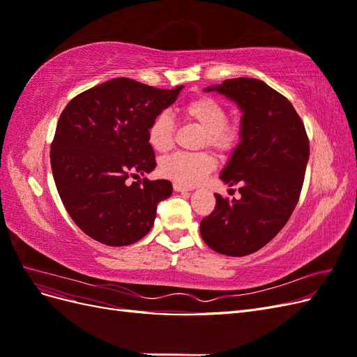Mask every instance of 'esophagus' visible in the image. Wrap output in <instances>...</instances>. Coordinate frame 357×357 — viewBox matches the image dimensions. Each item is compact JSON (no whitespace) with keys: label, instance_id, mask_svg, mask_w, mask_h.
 Listing matches in <instances>:
<instances>
[{"label":"esophagus","instance_id":"34e87169","mask_svg":"<svg viewBox=\"0 0 357 357\" xmlns=\"http://www.w3.org/2000/svg\"><path fill=\"white\" fill-rule=\"evenodd\" d=\"M174 190L176 192H188V190H190V188H188V186H185V185H180V183H174Z\"/></svg>","mask_w":357,"mask_h":357}]
</instances>
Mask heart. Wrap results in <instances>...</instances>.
Returning <instances> with one entry per match:
<instances>
[{"mask_svg": "<svg viewBox=\"0 0 357 357\" xmlns=\"http://www.w3.org/2000/svg\"><path fill=\"white\" fill-rule=\"evenodd\" d=\"M183 114L204 128L202 146H210L220 153L231 152L238 143V131L228 122L226 107L210 95H198L183 105ZM174 119L169 113H158L147 128L149 144L156 152H167L174 139ZM215 167L210 152H176L160 160V172L185 186L199 183Z\"/></svg>", "mask_w": 357, "mask_h": 357, "instance_id": "1", "label": "heart"}]
</instances>
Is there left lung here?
Here are the masks:
<instances>
[{
    "instance_id": "8db88e82",
    "label": "left lung",
    "mask_w": 357,
    "mask_h": 357,
    "mask_svg": "<svg viewBox=\"0 0 357 357\" xmlns=\"http://www.w3.org/2000/svg\"><path fill=\"white\" fill-rule=\"evenodd\" d=\"M218 91L240 105L241 142L220 178L240 185L238 199L214 193L215 207L201 220V236L214 252L247 256L283 229L304 185L310 142L290 101L266 83L250 77L228 79Z\"/></svg>"
}]
</instances>
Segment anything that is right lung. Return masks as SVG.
Returning a JSON list of instances; mask_svg holds the SVG:
<instances>
[{
	"label": "right lung",
	"instance_id": "obj_1",
	"mask_svg": "<svg viewBox=\"0 0 357 357\" xmlns=\"http://www.w3.org/2000/svg\"><path fill=\"white\" fill-rule=\"evenodd\" d=\"M183 86L158 89L119 77L79 93L61 113L50 164L63 207L91 238L121 247L152 229L168 180L132 181L156 167L147 139L152 119L177 100Z\"/></svg>",
	"mask_w": 357,
	"mask_h": 357
}]
</instances>
